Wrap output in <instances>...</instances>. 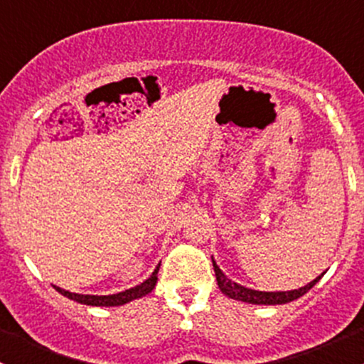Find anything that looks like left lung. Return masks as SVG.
Segmentation results:
<instances>
[{"label": "left lung", "instance_id": "obj_1", "mask_svg": "<svg viewBox=\"0 0 364 364\" xmlns=\"http://www.w3.org/2000/svg\"><path fill=\"white\" fill-rule=\"evenodd\" d=\"M211 260H213V267H215L216 282H218L220 291H222L227 297H230V299L243 301V303H248V304H285V303H291V301L297 299V297L306 294V292L310 291V289L314 287V285L317 284V282L321 280V278L324 277V273H326V271H324V273L318 274L315 280H311L310 284H306L304 287L294 289V291L266 292V291H255V289H248V287H245V285L236 284L234 280L227 278V274L223 273L222 269H220L218 264H216V260L213 259V257H211Z\"/></svg>", "mask_w": 364, "mask_h": 364}]
</instances>
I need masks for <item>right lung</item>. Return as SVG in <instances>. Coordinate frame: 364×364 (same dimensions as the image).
I'll return each instance as SVG.
<instances>
[{
  "mask_svg": "<svg viewBox=\"0 0 364 364\" xmlns=\"http://www.w3.org/2000/svg\"><path fill=\"white\" fill-rule=\"evenodd\" d=\"M159 269H160V264L155 267V271H153L151 277H149L148 280L135 285V287L127 289V291L123 292H117V294H109V296L75 294V292L65 291V289L56 287V285H54V289H56L60 294L68 297V299L75 301V303H80V304H87V306H121V304H127L130 303V301L139 299V297H144L146 294H149V292L155 289L156 280H159Z\"/></svg>",
  "mask_w": 364,
  "mask_h": 364,
  "instance_id": "add662e5",
  "label": "right lung"
}]
</instances>
